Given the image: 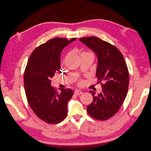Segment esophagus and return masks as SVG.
<instances>
[{
    "label": "esophagus",
    "mask_w": 151,
    "mask_h": 151,
    "mask_svg": "<svg viewBox=\"0 0 151 151\" xmlns=\"http://www.w3.org/2000/svg\"><path fill=\"white\" fill-rule=\"evenodd\" d=\"M82 91H81L80 90H76L74 91V94L76 95H80L82 94Z\"/></svg>",
    "instance_id": "34e87169"
}]
</instances>
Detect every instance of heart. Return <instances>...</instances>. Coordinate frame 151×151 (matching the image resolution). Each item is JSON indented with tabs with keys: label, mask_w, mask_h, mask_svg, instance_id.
Wrapping results in <instances>:
<instances>
[{
	"label": "heart",
	"mask_w": 151,
	"mask_h": 151,
	"mask_svg": "<svg viewBox=\"0 0 151 151\" xmlns=\"http://www.w3.org/2000/svg\"><path fill=\"white\" fill-rule=\"evenodd\" d=\"M90 53V52H83L82 53ZM82 83V81H80L79 82H78V83Z\"/></svg>",
	"instance_id": "1"
}]
</instances>
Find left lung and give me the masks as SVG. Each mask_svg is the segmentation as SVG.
Returning <instances> with one entry per match:
<instances>
[{"instance_id": "8db88e82", "label": "left lung", "mask_w": 151, "mask_h": 151, "mask_svg": "<svg viewBox=\"0 0 151 151\" xmlns=\"http://www.w3.org/2000/svg\"><path fill=\"white\" fill-rule=\"evenodd\" d=\"M96 55V77L101 83L102 92L93 95L92 103L87 107L90 116L97 120H107L116 114L127 96L129 74L124 56L109 43L96 37L79 39Z\"/></svg>"}]
</instances>
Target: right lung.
<instances>
[{"label": "right lung", "mask_w": 151, "mask_h": 151, "mask_svg": "<svg viewBox=\"0 0 151 151\" xmlns=\"http://www.w3.org/2000/svg\"><path fill=\"white\" fill-rule=\"evenodd\" d=\"M76 39H50L35 48L28 60L24 75L27 102L36 116L48 124L59 123L68 114L73 91L61 88L58 93L51 86V78L60 71L63 49Z\"/></svg>", "instance_id": "add662e5"}]
</instances>
